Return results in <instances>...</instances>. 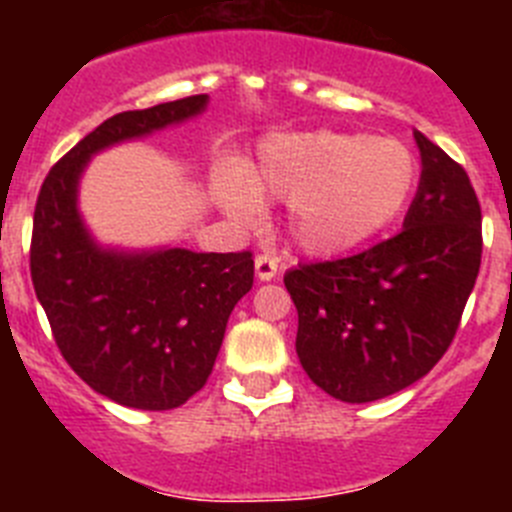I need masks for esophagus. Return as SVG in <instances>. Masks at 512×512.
<instances>
[{"label": "esophagus", "instance_id": "obj_1", "mask_svg": "<svg viewBox=\"0 0 512 512\" xmlns=\"http://www.w3.org/2000/svg\"><path fill=\"white\" fill-rule=\"evenodd\" d=\"M277 274H279V261L274 259V256H269V253L256 256V277H259L261 282H271Z\"/></svg>", "mask_w": 512, "mask_h": 512}]
</instances>
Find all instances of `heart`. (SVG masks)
Returning <instances> with one entry per match:
<instances>
[{
	"label": "heart",
	"instance_id": "b5f03b06",
	"mask_svg": "<svg viewBox=\"0 0 512 512\" xmlns=\"http://www.w3.org/2000/svg\"><path fill=\"white\" fill-rule=\"evenodd\" d=\"M418 158L366 133H305L269 140L248 184L230 176L220 202L233 217L259 215V197L289 202V235L305 253L336 256L390 228L418 189Z\"/></svg>",
	"mask_w": 512,
	"mask_h": 512
}]
</instances>
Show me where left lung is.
Wrapping results in <instances>:
<instances>
[{
    "label": "left lung",
    "instance_id": "8db88e82",
    "mask_svg": "<svg viewBox=\"0 0 512 512\" xmlns=\"http://www.w3.org/2000/svg\"><path fill=\"white\" fill-rule=\"evenodd\" d=\"M415 143L423 171L400 233L284 274L302 369L336 400H382L431 372L477 282L482 210L472 182L418 130Z\"/></svg>",
    "mask_w": 512,
    "mask_h": 512
}]
</instances>
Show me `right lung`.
I'll use <instances>...</instances> for the list:
<instances>
[{"instance_id":"obj_1","label":"right lung","mask_w":512,"mask_h":512,"mask_svg":"<svg viewBox=\"0 0 512 512\" xmlns=\"http://www.w3.org/2000/svg\"><path fill=\"white\" fill-rule=\"evenodd\" d=\"M207 94L104 120L48 171L30 241V277L61 356L125 408L171 410L205 387L230 312L253 287L251 251L99 248L76 207L89 158L200 115Z\"/></svg>"}]
</instances>
